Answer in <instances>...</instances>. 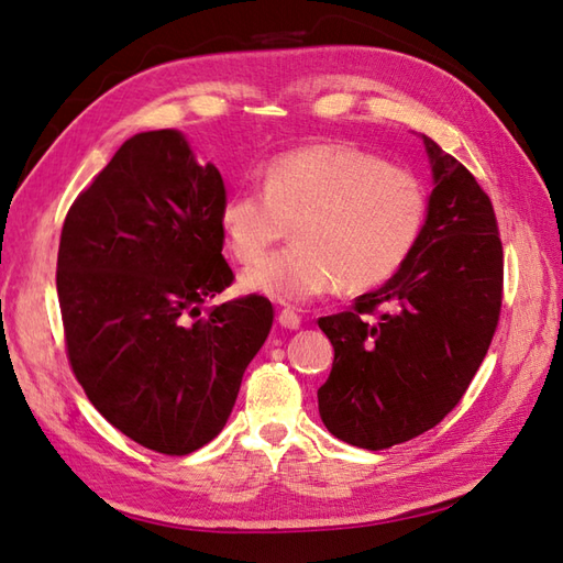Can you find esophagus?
<instances>
[{
    "instance_id": "34e87169",
    "label": "esophagus",
    "mask_w": 563,
    "mask_h": 563,
    "mask_svg": "<svg viewBox=\"0 0 563 563\" xmlns=\"http://www.w3.org/2000/svg\"><path fill=\"white\" fill-rule=\"evenodd\" d=\"M278 324L283 329H300L302 319H300V314H295L292 309H283V312L278 314Z\"/></svg>"
}]
</instances>
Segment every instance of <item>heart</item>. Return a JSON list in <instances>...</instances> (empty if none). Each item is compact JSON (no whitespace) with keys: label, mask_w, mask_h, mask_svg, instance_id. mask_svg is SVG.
Listing matches in <instances>:
<instances>
[{"label":"heart","mask_w":563,"mask_h":563,"mask_svg":"<svg viewBox=\"0 0 563 563\" xmlns=\"http://www.w3.org/2000/svg\"><path fill=\"white\" fill-rule=\"evenodd\" d=\"M426 220L421 178L345 142L275 157L263 188L224 200L222 232L239 263H254L288 234L297 242L256 263L242 285L271 300L302 305L331 292L385 283L409 256Z\"/></svg>","instance_id":"1"}]
</instances>
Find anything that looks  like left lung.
<instances>
[{"mask_svg": "<svg viewBox=\"0 0 563 563\" xmlns=\"http://www.w3.org/2000/svg\"><path fill=\"white\" fill-rule=\"evenodd\" d=\"M428 218L409 256L349 312L319 319L333 345L319 413L331 435L385 450L438 426L484 363L504 302L492 198L433 140Z\"/></svg>", "mask_w": 563, "mask_h": 563, "instance_id": "obj_1", "label": "left lung"}]
</instances>
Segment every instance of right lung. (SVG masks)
<instances>
[{"mask_svg":"<svg viewBox=\"0 0 563 563\" xmlns=\"http://www.w3.org/2000/svg\"><path fill=\"white\" fill-rule=\"evenodd\" d=\"M220 172L176 130L123 142L71 202L57 300L69 367L97 411L142 448L194 452L224 428L273 327L261 295L200 314L230 288Z\"/></svg>","mask_w":563,"mask_h":563,"instance_id":"obj_1","label":"right lung"}]
</instances>
